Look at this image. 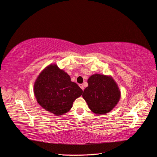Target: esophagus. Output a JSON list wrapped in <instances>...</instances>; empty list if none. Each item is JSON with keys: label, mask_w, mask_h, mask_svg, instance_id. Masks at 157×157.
<instances>
[{"label": "esophagus", "mask_w": 157, "mask_h": 157, "mask_svg": "<svg viewBox=\"0 0 157 157\" xmlns=\"http://www.w3.org/2000/svg\"><path fill=\"white\" fill-rule=\"evenodd\" d=\"M79 86L81 88V89L83 90H84V86H83V84H79Z\"/></svg>", "instance_id": "34e87169"}]
</instances>
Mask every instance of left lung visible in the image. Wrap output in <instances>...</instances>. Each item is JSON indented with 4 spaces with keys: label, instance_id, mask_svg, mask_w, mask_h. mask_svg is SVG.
<instances>
[{
    "label": "left lung",
    "instance_id": "1",
    "mask_svg": "<svg viewBox=\"0 0 157 157\" xmlns=\"http://www.w3.org/2000/svg\"><path fill=\"white\" fill-rule=\"evenodd\" d=\"M88 86L84 90L82 97L89 108L97 115L111 111L121 97L117 84L111 77L96 74L88 80Z\"/></svg>",
    "mask_w": 157,
    "mask_h": 157
}]
</instances>
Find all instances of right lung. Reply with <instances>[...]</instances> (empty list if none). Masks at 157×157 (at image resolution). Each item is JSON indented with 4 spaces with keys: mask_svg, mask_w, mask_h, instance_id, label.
Returning a JSON list of instances; mask_svg holds the SVG:
<instances>
[{
    "mask_svg": "<svg viewBox=\"0 0 157 157\" xmlns=\"http://www.w3.org/2000/svg\"><path fill=\"white\" fill-rule=\"evenodd\" d=\"M37 102L46 111L59 115L68 112L82 94L77 84L56 65L47 67L38 77L34 86Z\"/></svg>",
    "mask_w": 157,
    "mask_h": 157,
    "instance_id": "1",
    "label": "right lung"
}]
</instances>
